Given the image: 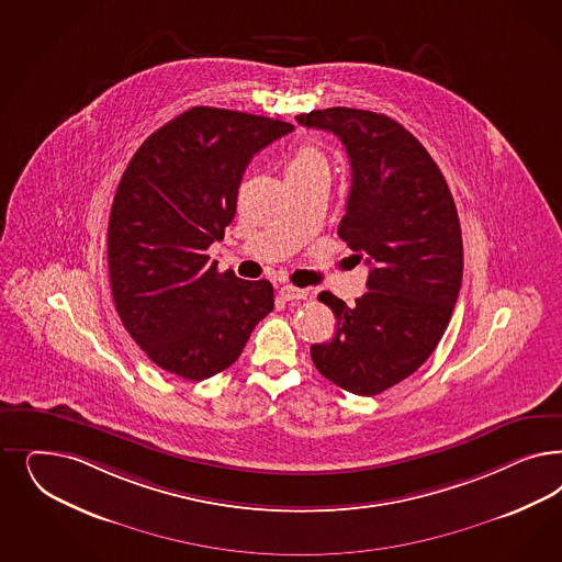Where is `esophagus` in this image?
Here are the masks:
<instances>
[{
	"instance_id": "esophagus-1",
	"label": "esophagus",
	"mask_w": 562,
	"mask_h": 562,
	"mask_svg": "<svg viewBox=\"0 0 562 562\" xmlns=\"http://www.w3.org/2000/svg\"><path fill=\"white\" fill-rule=\"evenodd\" d=\"M279 295H281V300H285V302H300V300H306V297H308V291L293 288V285H283V288L279 290Z\"/></svg>"
}]
</instances>
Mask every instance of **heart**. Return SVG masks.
Listing matches in <instances>:
<instances>
[{"mask_svg": "<svg viewBox=\"0 0 562 562\" xmlns=\"http://www.w3.org/2000/svg\"><path fill=\"white\" fill-rule=\"evenodd\" d=\"M288 178H306L316 173H328V157L325 150L314 143H304L293 150L285 167Z\"/></svg>", "mask_w": 562, "mask_h": 562, "instance_id": "obj_1", "label": "heart"}]
</instances>
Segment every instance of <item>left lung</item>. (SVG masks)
<instances>
[{
  "instance_id": "left-lung-1",
  "label": "left lung",
  "mask_w": 562,
  "mask_h": 562,
  "mask_svg": "<svg viewBox=\"0 0 562 562\" xmlns=\"http://www.w3.org/2000/svg\"><path fill=\"white\" fill-rule=\"evenodd\" d=\"M295 120L344 143L351 188L339 237L370 267L353 306L330 291L318 295L337 330L310 356L325 379L372 397L412 376L451 321L463 277L454 200L435 159L395 120L351 108Z\"/></svg>"
}]
</instances>
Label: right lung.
I'll use <instances>...</instances> for the list:
<instances>
[{
  "label": "right lung",
  "mask_w": 562,
  "mask_h": 562,
  "mask_svg": "<svg viewBox=\"0 0 562 562\" xmlns=\"http://www.w3.org/2000/svg\"><path fill=\"white\" fill-rule=\"evenodd\" d=\"M291 130L265 115L192 108L130 159L109 215L111 295L130 337L165 372L215 376L274 306L269 281L218 272L206 250L234 221L250 159Z\"/></svg>",
  "instance_id": "right-lung-1"
}]
</instances>
